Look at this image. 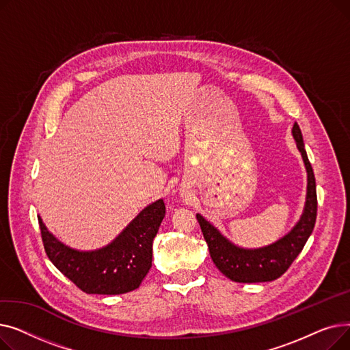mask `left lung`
<instances>
[{"instance_id":"obj_1","label":"left lung","mask_w":350,"mask_h":350,"mask_svg":"<svg viewBox=\"0 0 350 350\" xmlns=\"http://www.w3.org/2000/svg\"><path fill=\"white\" fill-rule=\"evenodd\" d=\"M292 135L302 154L308 172V191L304 214L299 223L280 241L258 250H244L231 244L226 237L211 226L207 219L197 214L198 224L208 245L211 260L227 278L235 282H268L280 278L288 271L293 260L305 247L309 235L314 231L318 211L317 183L312 165L308 160L305 144L298 123L293 124Z\"/></svg>"}]
</instances>
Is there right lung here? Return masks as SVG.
I'll use <instances>...</instances> for the list:
<instances>
[{
    "label": "right lung",
    "mask_w": 350,
    "mask_h": 350,
    "mask_svg": "<svg viewBox=\"0 0 350 350\" xmlns=\"http://www.w3.org/2000/svg\"><path fill=\"white\" fill-rule=\"evenodd\" d=\"M165 214L164 201L147 206L113 243L96 251H77L59 243L38 217L45 252L81 291L120 295L142 284L152 267L153 238Z\"/></svg>",
    "instance_id": "1"
}]
</instances>
